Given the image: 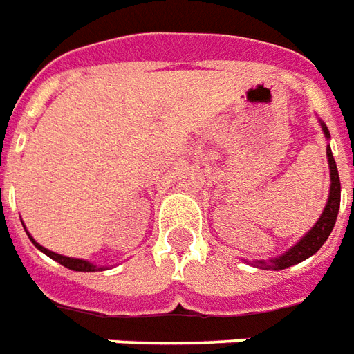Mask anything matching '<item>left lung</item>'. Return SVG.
Returning <instances> with one entry per match:
<instances>
[{
    "label": "left lung",
    "instance_id": "left-lung-1",
    "mask_svg": "<svg viewBox=\"0 0 354 354\" xmlns=\"http://www.w3.org/2000/svg\"><path fill=\"white\" fill-rule=\"evenodd\" d=\"M322 131H324L326 139H330V131L326 124H322ZM326 156H328V165H330V196H328V202H326V207L320 219L315 223V227L305 234V236L297 242L295 245H292L290 250L282 255H278L274 259H269V261H253V267L265 270H282L292 267V265H297V263L305 261L307 257L315 255V253L322 248L330 232L333 230V225H335V219H337V212H339V202H342V183H339V173H337V165H335V160H333L332 149L328 145L326 149Z\"/></svg>",
    "mask_w": 354,
    "mask_h": 354
}]
</instances>
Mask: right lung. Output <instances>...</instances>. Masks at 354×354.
Returning a JSON list of instances; mask_svg holds the SVG:
<instances>
[{
	"mask_svg": "<svg viewBox=\"0 0 354 354\" xmlns=\"http://www.w3.org/2000/svg\"><path fill=\"white\" fill-rule=\"evenodd\" d=\"M28 238L32 240V244L36 245L39 252H44L45 255H49L51 259H55L57 263H61L62 267H66V269H72V270H80V272H95V270H102L104 267H97V265H93V263L89 261H84V259H74V257H66V255H59V253L51 252V250H47V248H44V245H39L34 240V238L30 236Z\"/></svg>",
	"mask_w": 354,
	"mask_h": 354,
	"instance_id": "1",
	"label": "right lung"
}]
</instances>
